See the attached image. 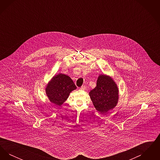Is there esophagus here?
<instances>
[{
	"label": "esophagus",
	"mask_w": 160,
	"mask_h": 160,
	"mask_svg": "<svg viewBox=\"0 0 160 160\" xmlns=\"http://www.w3.org/2000/svg\"><path fill=\"white\" fill-rule=\"evenodd\" d=\"M86 89V87L85 86H82L80 88V90H83V91L85 90Z\"/></svg>",
	"instance_id": "esophagus-1"
}]
</instances>
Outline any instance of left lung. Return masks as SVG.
Here are the masks:
<instances>
[{
	"label": "left lung",
	"mask_w": 160,
	"mask_h": 160,
	"mask_svg": "<svg viewBox=\"0 0 160 160\" xmlns=\"http://www.w3.org/2000/svg\"><path fill=\"white\" fill-rule=\"evenodd\" d=\"M89 96L96 110L104 114L117 106L119 89L111 77L101 74L98 77L97 86L89 92Z\"/></svg>",
	"instance_id": "8db88e82"
}]
</instances>
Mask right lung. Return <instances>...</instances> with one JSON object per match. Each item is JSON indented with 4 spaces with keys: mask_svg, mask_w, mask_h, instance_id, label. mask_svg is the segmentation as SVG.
<instances>
[{
    "mask_svg": "<svg viewBox=\"0 0 160 160\" xmlns=\"http://www.w3.org/2000/svg\"><path fill=\"white\" fill-rule=\"evenodd\" d=\"M77 87L67 75L59 73L54 76L46 86V93L49 101L61 106L68 99L70 93Z\"/></svg>",
    "mask_w": 160,
    "mask_h": 160,
    "instance_id": "add662e5",
    "label": "right lung"
}]
</instances>
